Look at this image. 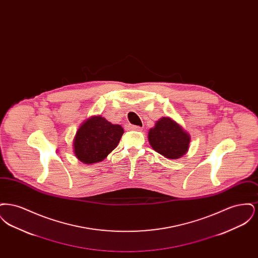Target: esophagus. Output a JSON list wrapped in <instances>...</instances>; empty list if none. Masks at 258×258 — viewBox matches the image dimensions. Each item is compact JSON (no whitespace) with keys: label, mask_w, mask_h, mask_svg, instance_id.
Wrapping results in <instances>:
<instances>
[{"label":"esophagus","mask_w":258,"mask_h":258,"mask_svg":"<svg viewBox=\"0 0 258 258\" xmlns=\"http://www.w3.org/2000/svg\"><path fill=\"white\" fill-rule=\"evenodd\" d=\"M128 128H130V130H133V131H137V132H142V127H141V126H138V125H134V124H130V125H128Z\"/></svg>","instance_id":"1"}]
</instances>
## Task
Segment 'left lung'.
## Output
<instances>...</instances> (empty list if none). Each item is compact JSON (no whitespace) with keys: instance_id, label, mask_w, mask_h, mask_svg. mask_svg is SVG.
Masks as SVG:
<instances>
[{"instance_id":"left-lung-1","label":"left lung","mask_w":258,"mask_h":258,"mask_svg":"<svg viewBox=\"0 0 258 258\" xmlns=\"http://www.w3.org/2000/svg\"><path fill=\"white\" fill-rule=\"evenodd\" d=\"M148 140L152 148L169 160L182 158L188 151L190 135L169 117H162L150 128Z\"/></svg>"}]
</instances>
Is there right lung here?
I'll list each match as a JSON object with an SVG mask.
<instances>
[{"label":"right lung","instance_id":"obj_1","mask_svg":"<svg viewBox=\"0 0 258 258\" xmlns=\"http://www.w3.org/2000/svg\"><path fill=\"white\" fill-rule=\"evenodd\" d=\"M123 135L120 124H113L100 115L81 123L74 138L75 157L85 164L104 160L118 146Z\"/></svg>","mask_w":258,"mask_h":258}]
</instances>
